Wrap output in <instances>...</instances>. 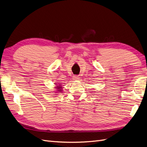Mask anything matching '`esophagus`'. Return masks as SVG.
I'll return each mask as SVG.
<instances>
[{
	"label": "esophagus",
	"mask_w": 147,
	"mask_h": 147,
	"mask_svg": "<svg viewBox=\"0 0 147 147\" xmlns=\"http://www.w3.org/2000/svg\"><path fill=\"white\" fill-rule=\"evenodd\" d=\"M73 79L74 80H78L80 79V77L78 76H77V75H75V76H74L73 77Z\"/></svg>",
	"instance_id": "obj_1"
}]
</instances>
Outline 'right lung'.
Returning <instances> with one entry per match:
<instances>
[{
    "instance_id": "1",
    "label": "right lung",
    "mask_w": 147,
    "mask_h": 147,
    "mask_svg": "<svg viewBox=\"0 0 147 147\" xmlns=\"http://www.w3.org/2000/svg\"><path fill=\"white\" fill-rule=\"evenodd\" d=\"M61 86H57V89H58V91H61L62 90H61Z\"/></svg>"
}]
</instances>
